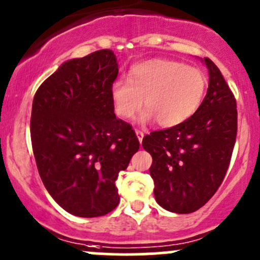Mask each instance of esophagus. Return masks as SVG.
<instances>
[{
  "mask_svg": "<svg viewBox=\"0 0 260 260\" xmlns=\"http://www.w3.org/2000/svg\"><path fill=\"white\" fill-rule=\"evenodd\" d=\"M135 133H136V136H138L139 141H140V144H141L142 139H144V133H142V131H140V130H135Z\"/></svg>",
  "mask_w": 260,
  "mask_h": 260,
  "instance_id": "1",
  "label": "esophagus"
}]
</instances>
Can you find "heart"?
I'll use <instances>...</instances> for the list:
<instances>
[{
  "label": "heart",
  "instance_id": "obj_1",
  "mask_svg": "<svg viewBox=\"0 0 260 260\" xmlns=\"http://www.w3.org/2000/svg\"><path fill=\"white\" fill-rule=\"evenodd\" d=\"M207 84V77L201 69L176 60L151 59L131 67L127 82H114L110 96L119 118H133L144 99L146 110L141 122L156 119L160 126L174 127L198 110Z\"/></svg>",
  "mask_w": 260,
  "mask_h": 260
}]
</instances>
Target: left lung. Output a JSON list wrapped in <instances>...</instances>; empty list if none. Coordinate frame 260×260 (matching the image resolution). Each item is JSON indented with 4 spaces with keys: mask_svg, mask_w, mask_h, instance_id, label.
<instances>
[{
    "mask_svg": "<svg viewBox=\"0 0 260 260\" xmlns=\"http://www.w3.org/2000/svg\"><path fill=\"white\" fill-rule=\"evenodd\" d=\"M208 90L200 108L177 126L152 131L142 140L151 153L153 193L161 207L192 213L223 182L237 138V103L218 67L205 58Z\"/></svg>",
    "mask_w": 260,
    "mask_h": 260,
    "instance_id": "obj_1",
    "label": "left lung"
}]
</instances>
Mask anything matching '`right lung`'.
Here are the masks:
<instances>
[{
  "label": "right lung",
  "mask_w": 260,
  "mask_h": 260,
  "mask_svg": "<svg viewBox=\"0 0 260 260\" xmlns=\"http://www.w3.org/2000/svg\"><path fill=\"white\" fill-rule=\"evenodd\" d=\"M116 57L100 49L63 63L36 91L30 140L43 185L63 209L100 217L119 205L115 181L139 150L130 124L116 119L110 88Z\"/></svg>",
  "instance_id": "1"
}]
</instances>
